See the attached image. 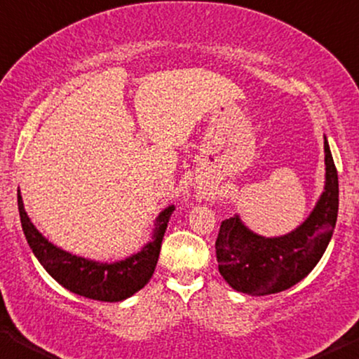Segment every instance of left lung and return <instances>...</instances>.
I'll return each instance as SVG.
<instances>
[{"instance_id":"1","label":"left lung","mask_w":359,"mask_h":359,"mask_svg":"<svg viewBox=\"0 0 359 359\" xmlns=\"http://www.w3.org/2000/svg\"><path fill=\"white\" fill-rule=\"evenodd\" d=\"M325 185L311 214L295 231L263 237L238 214L222 221L216 240L219 272L233 290L253 297L287 290L303 280L323 258L339 212V175L324 137Z\"/></svg>"}]
</instances>
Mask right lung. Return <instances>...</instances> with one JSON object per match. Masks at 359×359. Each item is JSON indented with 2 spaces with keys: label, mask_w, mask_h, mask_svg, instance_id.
Instances as JSON below:
<instances>
[{
  "label": "right lung",
  "mask_w": 359,
  "mask_h": 359,
  "mask_svg": "<svg viewBox=\"0 0 359 359\" xmlns=\"http://www.w3.org/2000/svg\"><path fill=\"white\" fill-rule=\"evenodd\" d=\"M18 206L27 243L48 274L72 293L111 303L132 297L151 279L161 251L164 232L174 211V205H170L159 212L154 224L153 240L138 253L116 263H100V261L71 255L69 251L48 242V238L36 231L27 216L20 190H18Z\"/></svg>",
  "instance_id": "add662e5"
}]
</instances>
